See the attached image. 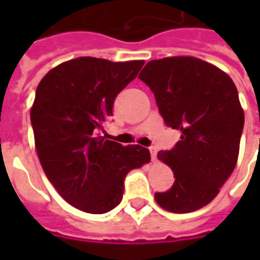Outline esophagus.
<instances>
[{"label": "esophagus", "mask_w": 260, "mask_h": 260, "mask_svg": "<svg viewBox=\"0 0 260 260\" xmlns=\"http://www.w3.org/2000/svg\"><path fill=\"white\" fill-rule=\"evenodd\" d=\"M150 154H151V159L152 160H156V154H158V151L155 147H150Z\"/></svg>", "instance_id": "esophagus-1"}]
</instances>
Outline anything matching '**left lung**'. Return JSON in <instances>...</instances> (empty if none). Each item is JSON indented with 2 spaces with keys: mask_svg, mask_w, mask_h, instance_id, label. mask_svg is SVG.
Here are the masks:
<instances>
[{
  "mask_svg": "<svg viewBox=\"0 0 260 260\" xmlns=\"http://www.w3.org/2000/svg\"><path fill=\"white\" fill-rule=\"evenodd\" d=\"M139 79L154 93L165 124L181 132V140L162 160L174 173V185L155 200L173 213H189L208 205L238 162L244 113L238 89L228 75L193 56L151 60Z\"/></svg>",
  "mask_w": 260,
  "mask_h": 260,
  "instance_id": "1",
  "label": "left lung"
}]
</instances>
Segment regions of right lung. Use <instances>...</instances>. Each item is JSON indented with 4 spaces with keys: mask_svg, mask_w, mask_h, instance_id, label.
Masks as SVG:
<instances>
[{
    "mask_svg": "<svg viewBox=\"0 0 260 260\" xmlns=\"http://www.w3.org/2000/svg\"><path fill=\"white\" fill-rule=\"evenodd\" d=\"M144 60L73 59L40 81L30 110L35 146L47 178L70 205L102 214L121 202L124 179L150 162V151L100 135L117 94Z\"/></svg>",
    "mask_w": 260,
    "mask_h": 260,
    "instance_id": "add662e5",
    "label": "right lung"
}]
</instances>
